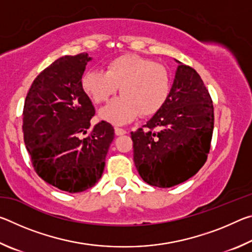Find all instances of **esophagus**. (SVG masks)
<instances>
[{"instance_id":"34e87169","label":"esophagus","mask_w":252,"mask_h":252,"mask_svg":"<svg viewBox=\"0 0 252 252\" xmlns=\"http://www.w3.org/2000/svg\"><path fill=\"white\" fill-rule=\"evenodd\" d=\"M114 132H116L117 135H123L126 133V131L125 129H122V127H118V126L114 127Z\"/></svg>"}]
</instances>
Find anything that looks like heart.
I'll return each mask as SVG.
<instances>
[{
    "label": "heart",
    "mask_w": 252,
    "mask_h": 252,
    "mask_svg": "<svg viewBox=\"0 0 252 252\" xmlns=\"http://www.w3.org/2000/svg\"><path fill=\"white\" fill-rule=\"evenodd\" d=\"M120 87L121 96L101 110V117L122 125L139 114L150 117L167 102L171 79L167 67L136 54H123L111 60L105 71L89 70L82 78V88L94 103H103Z\"/></svg>",
    "instance_id": "b5f03b06"
}]
</instances>
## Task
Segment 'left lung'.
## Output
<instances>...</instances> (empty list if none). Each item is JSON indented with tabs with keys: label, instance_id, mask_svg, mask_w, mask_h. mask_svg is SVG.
<instances>
[{
	"label": "left lung",
	"instance_id": "1",
	"mask_svg": "<svg viewBox=\"0 0 252 252\" xmlns=\"http://www.w3.org/2000/svg\"><path fill=\"white\" fill-rule=\"evenodd\" d=\"M179 64L165 104L131 132L133 160L144 181L170 188L193 177L206 163L215 123L208 89L193 67Z\"/></svg>",
	"mask_w": 252,
	"mask_h": 252
}]
</instances>
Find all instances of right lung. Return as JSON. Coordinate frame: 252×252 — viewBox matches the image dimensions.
Returning a JSON list of instances; mask_svg holds the SVG:
<instances>
[{
	"label": "right lung",
	"mask_w": 252,
	"mask_h": 252,
	"mask_svg": "<svg viewBox=\"0 0 252 252\" xmlns=\"http://www.w3.org/2000/svg\"><path fill=\"white\" fill-rule=\"evenodd\" d=\"M88 53L58 59L36 76L25 97L23 135L34 170L42 180L66 192H82L99 181L114 139L82 88Z\"/></svg>",
	"instance_id": "1"
}]
</instances>
